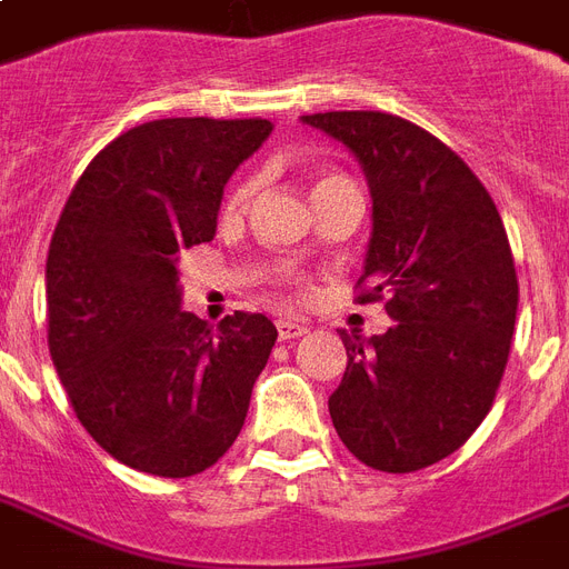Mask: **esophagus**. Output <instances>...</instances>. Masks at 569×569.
Returning <instances> with one entry per match:
<instances>
[{"mask_svg": "<svg viewBox=\"0 0 569 569\" xmlns=\"http://www.w3.org/2000/svg\"><path fill=\"white\" fill-rule=\"evenodd\" d=\"M307 333V325L303 322H295V319H277V337L283 342H292L298 337Z\"/></svg>", "mask_w": 569, "mask_h": 569, "instance_id": "1", "label": "esophagus"}]
</instances>
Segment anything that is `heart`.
I'll return each instance as SVG.
<instances>
[{"label": "heart", "instance_id": "1", "mask_svg": "<svg viewBox=\"0 0 569 569\" xmlns=\"http://www.w3.org/2000/svg\"><path fill=\"white\" fill-rule=\"evenodd\" d=\"M340 176H322V179H316L313 184V197L319 193V190L331 188V184H340ZM256 184L259 181L256 179H244L241 184H236V188L229 190L227 202H223V214L227 217H241L250 208V202H253V193H256ZM271 280H274L277 286H283V289H289V292H303L307 286H303V280L298 274H295L292 268L289 266H277L274 271H271Z\"/></svg>", "mask_w": 569, "mask_h": 569}]
</instances>
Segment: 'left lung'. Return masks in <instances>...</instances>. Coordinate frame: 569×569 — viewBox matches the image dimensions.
I'll return each instance as SVG.
<instances>
[{
	"mask_svg": "<svg viewBox=\"0 0 569 569\" xmlns=\"http://www.w3.org/2000/svg\"><path fill=\"white\" fill-rule=\"evenodd\" d=\"M361 160L372 238L358 303L381 337L340 331L349 363L328 409L363 466L409 475L471 439L496 400L516 325L513 253L489 190L457 151L379 110L303 116Z\"/></svg>",
	"mask_w": 569,
	"mask_h": 569,
	"instance_id": "8db88e82",
	"label": "left lung"
}]
</instances>
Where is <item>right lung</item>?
<instances>
[{
    "mask_svg": "<svg viewBox=\"0 0 569 569\" xmlns=\"http://www.w3.org/2000/svg\"><path fill=\"white\" fill-rule=\"evenodd\" d=\"M268 119H158L124 130L73 184L47 253V342L86 432L124 466L190 477L244 427L277 328L179 310V250L211 241L223 184Z\"/></svg>",
    "mask_w": 569,
    "mask_h": 569,
    "instance_id": "add662e5",
    "label": "right lung"
}]
</instances>
